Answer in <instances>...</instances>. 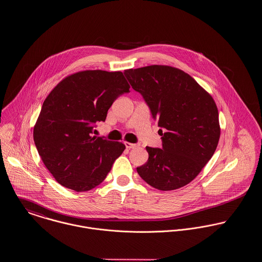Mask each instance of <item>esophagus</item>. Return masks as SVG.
<instances>
[{"mask_svg": "<svg viewBox=\"0 0 262 262\" xmlns=\"http://www.w3.org/2000/svg\"><path fill=\"white\" fill-rule=\"evenodd\" d=\"M124 145L126 147V149H134L137 147V145L135 144H132V143H128V142H124Z\"/></svg>", "mask_w": 262, "mask_h": 262, "instance_id": "34e87169", "label": "esophagus"}]
</instances>
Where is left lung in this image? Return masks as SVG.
Listing matches in <instances>:
<instances>
[{"mask_svg": "<svg viewBox=\"0 0 262 262\" xmlns=\"http://www.w3.org/2000/svg\"><path fill=\"white\" fill-rule=\"evenodd\" d=\"M124 75L163 128L162 149L146 148L149 159L137 168L139 175L163 191L185 186L216 149L221 128L214 100L191 76L170 66L129 69Z\"/></svg>", "mask_w": 262, "mask_h": 262, "instance_id": "obj_1", "label": "left lung"}]
</instances>
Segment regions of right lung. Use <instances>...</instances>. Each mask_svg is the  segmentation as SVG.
Masks as SVG:
<instances>
[{
	"label": "right lung",
	"mask_w": 262,
	"mask_h": 262,
	"mask_svg": "<svg viewBox=\"0 0 262 262\" xmlns=\"http://www.w3.org/2000/svg\"><path fill=\"white\" fill-rule=\"evenodd\" d=\"M129 88L121 72L88 70L66 77L46 98L33 139L59 184L81 192L106 178L125 146L92 137L94 124L104 121L113 101Z\"/></svg>",
	"instance_id": "add662e5"
}]
</instances>
